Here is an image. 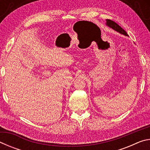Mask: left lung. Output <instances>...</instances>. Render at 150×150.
Masks as SVG:
<instances>
[{
  "label": "left lung",
  "instance_id": "obj_1",
  "mask_svg": "<svg viewBox=\"0 0 150 150\" xmlns=\"http://www.w3.org/2000/svg\"><path fill=\"white\" fill-rule=\"evenodd\" d=\"M106 26H108L109 28H110L112 29H113L114 30H115V31L119 32L121 34H123L124 35H126V36H128V34H127L125 30L119 26L118 24H116V22L112 21V20H110L108 19L106 20Z\"/></svg>",
  "mask_w": 150,
  "mask_h": 150
}]
</instances>
